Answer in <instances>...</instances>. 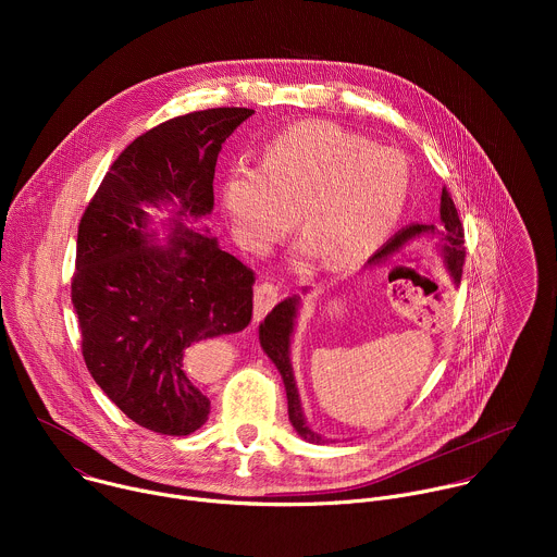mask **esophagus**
Wrapping results in <instances>:
<instances>
[{"mask_svg":"<svg viewBox=\"0 0 557 557\" xmlns=\"http://www.w3.org/2000/svg\"><path fill=\"white\" fill-rule=\"evenodd\" d=\"M280 297V290L275 284H269V282H262L256 286V310H253V317L260 322L262 317L275 306Z\"/></svg>","mask_w":557,"mask_h":557,"instance_id":"esophagus-1","label":"esophagus"}]
</instances>
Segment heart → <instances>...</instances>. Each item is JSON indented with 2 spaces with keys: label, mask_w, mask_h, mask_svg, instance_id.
Listing matches in <instances>:
<instances>
[{
  "label": "heart",
  "mask_w": 557,
  "mask_h": 557,
  "mask_svg": "<svg viewBox=\"0 0 557 557\" xmlns=\"http://www.w3.org/2000/svg\"><path fill=\"white\" fill-rule=\"evenodd\" d=\"M410 174L404 156L324 121H301L269 140L260 168L237 163L222 181L235 240L269 249L297 211L299 253L333 271L368 260L399 220Z\"/></svg>",
  "instance_id": "obj_1"
}]
</instances>
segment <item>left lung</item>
<instances>
[{"label":"left lung","instance_id":"obj_1","mask_svg":"<svg viewBox=\"0 0 557 557\" xmlns=\"http://www.w3.org/2000/svg\"><path fill=\"white\" fill-rule=\"evenodd\" d=\"M421 237H436V251L443 260V267L451 275V282L458 286L460 275H462V262H465V247H462L465 233H462V224H460L458 211L454 207V200L445 187L441 194V222L406 226L401 233H396L392 240L370 260V264H383V262L392 260L396 253H401L408 245L421 240ZM299 301H301L299 295L286 297L264 317V322L260 324V346L282 374V381L286 387V399H288V421L293 423L295 432L308 443L322 445V443H326V438L322 434H317L304 417L299 389H297V381H295V372H293V363H290V342H293V333H295Z\"/></svg>","mask_w":557,"mask_h":557}]
</instances>
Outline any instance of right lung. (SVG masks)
Masks as SVG:
<instances>
[{
    "mask_svg": "<svg viewBox=\"0 0 557 557\" xmlns=\"http://www.w3.org/2000/svg\"><path fill=\"white\" fill-rule=\"evenodd\" d=\"M253 110L170 119L129 143L76 235L72 306L86 366L140 428L187 436L209 419L202 342L240 333L253 314V271L198 220L213 211L222 143ZM165 208L166 235L148 209Z\"/></svg>",
    "mask_w": 557,
    "mask_h": 557,
    "instance_id": "add662e5",
    "label": "right lung"
}]
</instances>
